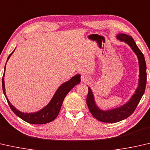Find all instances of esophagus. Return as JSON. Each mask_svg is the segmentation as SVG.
<instances>
[{
    "label": "esophagus",
    "mask_w": 150,
    "mask_h": 150,
    "mask_svg": "<svg viewBox=\"0 0 150 150\" xmlns=\"http://www.w3.org/2000/svg\"><path fill=\"white\" fill-rule=\"evenodd\" d=\"M88 80V78L86 75L82 74V76H81V81H82V82L86 83V82H87Z\"/></svg>",
    "instance_id": "esophagus-1"
}]
</instances>
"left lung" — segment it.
Instances as JSON below:
<instances>
[{
	"label": "left lung",
	"instance_id": "1",
	"mask_svg": "<svg viewBox=\"0 0 150 150\" xmlns=\"http://www.w3.org/2000/svg\"><path fill=\"white\" fill-rule=\"evenodd\" d=\"M117 38L118 40L124 41L129 46H130L138 58L139 66V86L135 94L128 102L121 107L114 110H110L108 111H102L98 108L94 102L92 90L90 88H88V93L86 98L88 109L96 119L100 122H106V123H116V122L126 119L129 116H131L136 109L137 105L142 98V96L144 95L146 86V64L143 53L137 47L132 36L125 34H117Z\"/></svg>",
	"mask_w": 150,
	"mask_h": 150
}]
</instances>
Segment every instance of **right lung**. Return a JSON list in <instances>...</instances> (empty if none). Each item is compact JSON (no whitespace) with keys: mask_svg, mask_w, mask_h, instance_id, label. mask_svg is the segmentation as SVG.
Segmentation results:
<instances>
[{"mask_svg":"<svg viewBox=\"0 0 150 150\" xmlns=\"http://www.w3.org/2000/svg\"><path fill=\"white\" fill-rule=\"evenodd\" d=\"M13 52L8 56V58H7V61H8L10 56H11ZM5 66H4V70H5ZM4 75V72L3 74V78H2V90H3V93L6 98V100L7 102H8V104L10 108H11V109L13 110V112L17 116L21 117V118L22 120H23L24 121L28 122V123H30L31 124H45L53 121V120L57 117L59 112H60L61 106H62V102L64 101V98L66 97V96L67 95L68 93L72 89V88H74V86L79 84L80 82V75H76L75 76L71 78L69 81L64 83L63 84L61 85L58 88V89L57 90V91L56 92L55 94L54 95L52 99L51 100L50 103H49L46 107H45L43 109H42L40 111H38L37 112L31 113V114L30 113L26 114V113H23L18 111V110H16L8 101V98H6L5 93Z\"/></svg>","mask_w":150,"mask_h":150,"instance_id":"add662e5","label":"right lung"}]
</instances>
